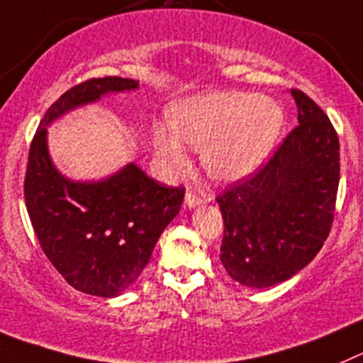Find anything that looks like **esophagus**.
Segmentation results:
<instances>
[{
	"label": "esophagus",
	"instance_id": "obj_1",
	"mask_svg": "<svg viewBox=\"0 0 363 363\" xmlns=\"http://www.w3.org/2000/svg\"><path fill=\"white\" fill-rule=\"evenodd\" d=\"M208 199L210 198H206V196L199 198L196 192H187V196H185V205H187L189 208H194V206H199V205H203V203H206Z\"/></svg>",
	"mask_w": 363,
	"mask_h": 363
}]
</instances>
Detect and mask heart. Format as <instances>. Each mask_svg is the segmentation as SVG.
Wrapping results in <instances>:
<instances>
[{"label":"heart","mask_w":363,"mask_h":363,"mask_svg":"<svg viewBox=\"0 0 363 363\" xmlns=\"http://www.w3.org/2000/svg\"><path fill=\"white\" fill-rule=\"evenodd\" d=\"M169 126L155 130L153 144L158 157L172 169L184 167L187 146L203 147L206 172L220 182H239L253 174L271 153L283 112L265 96L240 91H217L184 99L169 108Z\"/></svg>","instance_id":"b5f03b06"}]
</instances>
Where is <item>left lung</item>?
<instances>
[{
    "instance_id": "8db88e82",
    "label": "left lung",
    "mask_w": 363,
    "mask_h": 363,
    "mask_svg": "<svg viewBox=\"0 0 363 363\" xmlns=\"http://www.w3.org/2000/svg\"><path fill=\"white\" fill-rule=\"evenodd\" d=\"M299 124L253 176L217 196L220 262L246 287L267 289L313 260L333 223L340 144L313 99L292 89Z\"/></svg>"
}]
</instances>
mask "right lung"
Here are the masks:
<instances>
[{
    "instance_id": "right-lung-1",
    "label": "right lung",
    "mask_w": 363,
    "mask_h": 363,
    "mask_svg": "<svg viewBox=\"0 0 363 363\" xmlns=\"http://www.w3.org/2000/svg\"><path fill=\"white\" fill-rule=\"evenodd\" d=\"M137 87L130 78L105 76L64 92L37 128L24 176L26 210L48 260L71 287L99 298H116L137 281L185 189L160 185L135 164L99 182H71L51 162L46 126L103 94Z\"/></svg>"
}]
</instances>
